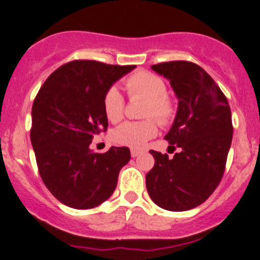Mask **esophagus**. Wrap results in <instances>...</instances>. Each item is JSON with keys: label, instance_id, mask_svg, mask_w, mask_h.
Here are the masks:
<instances>
[{"label": "esophagus", "instance_id": "obj_1", "mask_svg": "<svg viewBox=\"0 0 260 260\" xmlns=\"http://www.w3.org/2000/svg\"><path fill=\"white\" fill-rule=\"evenodd\" d=\"M140 154H141V152L137 151V149H132V151H131V156L132 157H137V156H140Z\"/></svg>", "mask_w": 260, "mask_h": 260}]
</instances>
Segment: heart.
<instances>
[{
    "mask_svg": "<svg viewBox=\"0 0 260 260\" xmlns=\"http://www.w3.org/2000/svg\"><path fill=\"white\" fill-rule=\"evenodd\" d=\"M125 88L131 96H141L146 99L143 117L154 118L159 124H169L175 115V107L171 99L166 95L167 86L157 75L147 72H138L125 80ZM103 108L111 122H119L124 113V99L117 86L107 90L103 99ZM157 135V125L152 119L140 122L122 123L112 132V140L120 146L140 149L147 141Z\"/></svg>",
    "mask_w": 260,
    "mask_h": 260,
    "instance_id": "heart-1",
    "label": "heart"
}]
</instances>
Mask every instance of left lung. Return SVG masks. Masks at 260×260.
I'll return each mask as SVG.
<instances>
[{
    "mask_svg": "<svg viewBox=\"0 0 260 260\" xmlns=\"http://www.w3.org/2000/svg\"><path fill=\"white\" fill-rule=\"evenodd\" d=\"M151 69L170 80L179 101L165 138L181 151L174 158L149 151L154 166L146 175L147 191L165 210H190L208 200L221 181L233 140L232 112L226 96L199 65L169 61Z\"/></svg>",
    "mask_w": 260,
    "mask_h": 260,
    "instance_id": "8db88e82",
    "label": "left lung"
}]
</instances>
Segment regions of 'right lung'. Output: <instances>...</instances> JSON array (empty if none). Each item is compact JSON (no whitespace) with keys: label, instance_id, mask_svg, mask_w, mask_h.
Here are the masks:
<instances>
[{"label":"right lung","instance_id":"1","mask_svg":"<svg viewBox=\"0 0 260 260\" xmlns=\"http://www.w3.org/2000/svg\"><path fill=\"white\" fill-rule=\"evenodd\" d=\"M135 68L74 60L55 70L34 101L30 137L39 172L50 192L69 208L91 209L108 200L120 169L129 162L128 147L95 153L89 146L108 128L107 90Z\"/></svg>","mask_w":260,"mask_h":260}]
</instances>
